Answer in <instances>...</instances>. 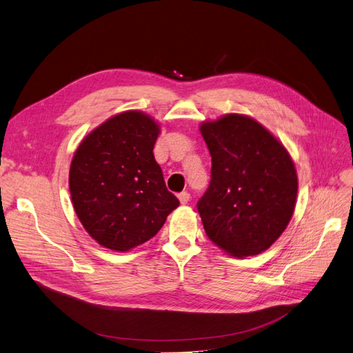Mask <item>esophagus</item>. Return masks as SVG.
Here are the masks:
<instances>
[{"mask_svg":"<svg viewBox=\"0 0 353 353\" xmlns=\"http://www.w3.org/2000/svg\"><path fill=\"white\" fill-rule=\"evenodd\" d=\"M181 205H187V203L190 201V193H187V191H183V193H179L178 196Z\"/></svg>","mask_w":353,"mask_h":353,"instance_id":"1","label":"esophagus"}]
</instances>
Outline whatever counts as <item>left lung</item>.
<instances>
[{
	"mask_svg": "<svg viewBox=\"0 0 353 353\" xmlns=\"http://www.w3.org/2000/svg\"><path fill=\"white\" fill-rule=\"evenodd\" d=\"M210 184L197 201L206 236L236 258L271 248L290 222L297 175L284 145L254 119L225 114L203 122Z\"/></svg>",
	"mask_w": 353,
	"mask_h": 353,
	"instance_id": "1",
	"label": "left lung"
}]
</instances>
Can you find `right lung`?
<instances>
[{
	"instance_id": "add662e5",
	"label": "right lung",
	"mask_w": 353,
	"mask_h": 353,
	"mask_svg": "<svg viewBox=\"0 0 353 353\" xmlns=\"http://www.w3.org/2000/svg\"><path fill=\"white\" fill-rule=\"evenodd\" d=\"M159 132L150 116L128 110L95 128L74 152L69 172L74 212L110 250L128 252L150 240L179 205L153 154Z\"/></svg>"
}]
</instances>
